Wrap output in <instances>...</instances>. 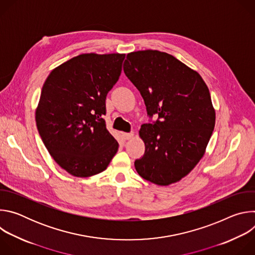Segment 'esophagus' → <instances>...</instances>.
I'll list each match as a JSON object with an SVG mask.
<instances>
[{
    "mask_svg": "<svg viewBox=\"0 0 255 255\" xmlns=\"http://www.w3.org/2000/svg\"><path fill=\"white\" fill-rule=\"evenodd\" d=\"M133 135H134V134H133L132 132H131V133H123V134H122L123 138H124V139H126V140H128V139L132 138V137H133Z\"/></svg>",
    "mask_w": 255,
    "mask_h": 255,
    "instance_id": "obj_1",
    "label": "esophagus"
}]
</instances>
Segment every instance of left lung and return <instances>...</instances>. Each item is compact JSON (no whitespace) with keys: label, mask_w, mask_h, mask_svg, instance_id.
<instances>
[{"label":"left lung","mask_w":255,"mask_h":255,"mask_svg":"<svg viewBox=\"0 0 255 255\" xmlns=\"http://www.w3.org/2000/svg\"><path fill=\"white\" fill-rule=\"evenodd\" d=\"M126 77L140 92L149 118L139 135L144 155L134 162L138 174L158 186L176 183L205 154L215 127L209 89L198 72L158 50L127 54Z\"/></svg>","instance_id":"1"}]
</instances>
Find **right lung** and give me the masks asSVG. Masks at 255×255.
<instances>
[{"mask_svg":"<svg viewBox=\"0 0 255 255\" xmlns=\"http://www.w3.org/2000/svg\"><path fill=\"white\" fill-rule=\"evenodd\" d=\"M125 54L85 53L46 79L35 119L55 162L74 176L104 171L119 144L106 128V97L119 80Z\"/></svg>","mask_w":255,"mask_h":255,"instance_id":"obj_1","label":"right lung"}]
</instances>
